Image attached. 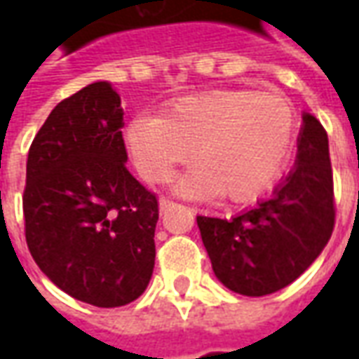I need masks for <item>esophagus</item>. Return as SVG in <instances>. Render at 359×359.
Masks as SVG:
<instances>
[{
	"mask_svg": "<svg viewBox=\"0 0 359 359\" xmlns=\"http://www.w3.org/2000/svg\"><path fill=\"white\" fill-rule=\"evenodd\" d=\"M172 205H175V202H172V200H169V198H165V196H161V198H159V210H161V213H163V211L171 210Z\"/></svg>",
	"mask_w": 359,
	"mask_h": 359,
	"instance_id": "1",
	"label": "esophagus"
}]
</instances>
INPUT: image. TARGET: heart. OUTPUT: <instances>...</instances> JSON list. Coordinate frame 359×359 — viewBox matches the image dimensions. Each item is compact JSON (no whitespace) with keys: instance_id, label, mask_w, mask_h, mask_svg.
I'll list each match as a JSON object with an SVG mask.
<instances>
[{"instance_id":"1","label":"heart","mask_w":359,"mask_h":359,"mask_svg":"<svg viewBox=\"0 0 359 359\" xmlns=\"http://www.w3.org/2000/svg\"><path fill=\"white\" fill-rule=\"evenodd\" d=\"M126 142L149 182L169 179L194 151L200 167L180 180L182 194L252 202L277 182L290 157L294 111L277 94L215 90L182 97L165 117H136Z\"/></svg>"}]
</instances>
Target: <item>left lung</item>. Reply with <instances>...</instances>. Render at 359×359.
<instances>
[{
	"label": "left lung",
	"mask_w": 359,
	"mask_h": 359,
	"mask_svg": "<svg viewBox=\"0 0 359 359\" xmlns=\"http://www.w3.org/2000/svg\"><path fill=\"white\" fill-rule=\"evenodd\" d=\"M198 229L217 278L233 292L267 296L316 262L334 229L329 138L304 115L298 161L271 198L233 219L198 215Z\"/></svg>",
	"instance_id": "8db88e82"
}]
</instances>
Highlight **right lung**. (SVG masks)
Listing matches in <instances>:
<instances>
[{
	"instance_id": "right-lung-1",
	"label": "right lung",
	"mask_w": 359,
	"mask_h": 359,
	"mask_svg": "<svg viewBox=\"0 0 359 359\" xmlns=\"http://www.w3.org/2000/svg\"><path fill=\"white\" fill-rule=\"evenodd\" d=\"M121 97L94 82L55 105L30 144L22 194L30 254L76 300L118 308L156 264L157 196L126 169Z\"/></svg>"
}]
</instances>
